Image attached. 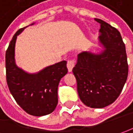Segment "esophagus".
Instances as JSON below:
<instances>
[{"mask_svg":"<svg viewBox=\"0 0 133 133\" xmlns=\"http://www.w3.org/2000/svg\"><path fill=\"white\" fill-rule=\"evenodd\" d=\"M75 63H76V60L75 59H71V60H68V63H67V68H68V70L69 72L72 71L73 68L75 65Z\"/></svg>","mask_w":133,"mask_h":133,"instance_id":"34e87169","label":"esophagus"}]
</instances>
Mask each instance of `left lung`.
<instances>
[{
  "label": "left lung",
  "mask_w": 133,
  "mask_h": 133,
  "mask_svg": "<svg viewBox=\"0 0 133 133\" xmlns=\"http://www.w3.org/2000/svg\"><path fill=\"white\" fill-rule=\"evenodd\" d=\"M101 24L99 41L105 48L100 54L82 51L73 68L77 91L87 106L102 108L119 97L128 76L125 45L120 32L107 22Z\"/></svg>",
  "instance_id": "1"
}]
</instances>
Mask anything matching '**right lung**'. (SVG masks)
Returning a JSON list of instances; mask_svg holds the SVG:
<instances>
[{
  "label": "right lung",
  "instance_id": "obj_1",
  "mask_svg": "<svg viewBox=\"0 0 133 133\" xmlns=\"http://www.w3.org/2000/svg\"><path fill=\"white\" fill-rule=\"evenodd\" d=\"M27 27L17 30L6 50V82L14 100L25 111L32 116H45L54 111L57 105V88L60 79L68 73L67 62L55 63L36 74H28L17 67L15 43L17 36Z\"/></svg>",
  "mask_w": 133,
  "mask_h": 133
}]
</instances>
